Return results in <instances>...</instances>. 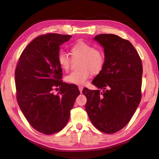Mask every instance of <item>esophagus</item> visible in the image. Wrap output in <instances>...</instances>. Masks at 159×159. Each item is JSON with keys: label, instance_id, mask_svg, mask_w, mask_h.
I'll use <instances>...</instances> for the list:
<instances>
[{"label": "esophagus", "instance_id": "esophagus-1", "mask_svg": "<svg viewBox=\"0 0 159 159\" xmlns=\"http://www.w3.org/2000/svg\"><path fill=\"white\" fill-rule=\"evenodd\" d=\"M78 88H79V89H80V93H82V91H83V89H84V87H83V86H79Z\"/></svg>", "mask_w": 159, "mask_h": 159}]
</instances>
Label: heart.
<instances>
[{
	"label": "heart",
	"instance_id": "obj_1",
	"mask_svg": "<svg viewBox=\"0 0 159 159\" xmlns=\"http://www.w3.org/2000/svg\"><path fill=\"white\" fill-rule=\"evenodd\" d=\"M70 53L72 58L81 60L80 64L81 70L72 71L66 77V81L69 84L84 85L90 77V71L93 74H98L103 68L105 56L101 48L80 41L71 47ZM57 62L62 70L67 71L70 68L71 59L66 53L60 52L57 55Z\"/></svg>",
	"mask_w": 159,
	"mask_h": 159
}]
</instances>
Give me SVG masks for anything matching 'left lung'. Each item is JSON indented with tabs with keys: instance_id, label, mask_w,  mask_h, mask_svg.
Returning <instances> with one entry per match:
<instances>
[{
	"instance_id": "left-lung-1",
	"label": "left lung",
	"mask_w": 159,
	"mask_h": 159,
	"mask_svg": "<svg viewBox=\"0 0 159 159\" xmlns=\"http://www.w3.org/2000/svg\"><path fill=\"white\" fill-rule=\"evenodd\" d=\"M94 40L103 47L105 61L92 84L103 92L83 89L85 110L96 128L111 134L126 125L140 103L142 61L127 40L111 34H101Z\"/></svg>"
}]
</instances>
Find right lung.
Masks as SVG:
<instances>
[{
  "instance_id": "1",
  "label": "right lung",
  "mask_w": 159,
  "mask_h": 159,
  "mask_svg": "<svg viewBox=\"0 0 159 159\" xmlns=\"http://www.w3.org/2000/svg\"><path fill=\"white\" fill-rule=\"evenodd\" d=\"M71 35L46 34L34 39L23 50L15 70L16 99L28 122L38 132L52 134L63 129L80 92L63 82L57 62L60 46ZM59 87L54 94L52 90Z\"/></svg>"
}]
</instances>
